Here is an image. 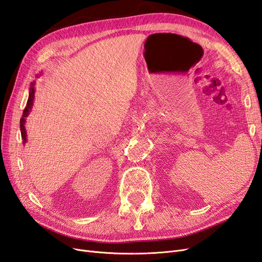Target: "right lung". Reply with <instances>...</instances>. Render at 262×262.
I'll list each match as a JSON object with an SVG mask.
<instances>
[{"label": "right lung", "mask_w": 262, "mask_h": 262, "mask_svg": "<svg viewBox=\"0 0 262 262\" xmlns=\"http://www.w3.org/2000/svg\"><path fill=\"white\" fill-rule=\"evenodd\" d=\"M34 98H35V82L31 83L30 90H29V96H28V100H27V105L24 109L23 112V117L20 118V133H21V139L24 143H26V129H25V122H26V117L29 115L31 108H33V104H34Z\"/></svg>", "instance_id": "1"}]
</instances>
